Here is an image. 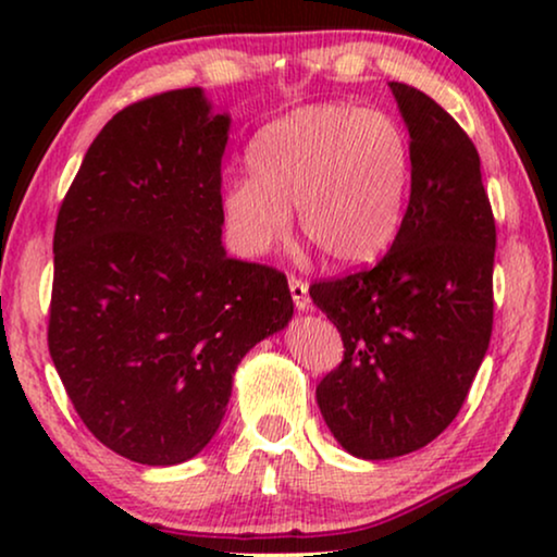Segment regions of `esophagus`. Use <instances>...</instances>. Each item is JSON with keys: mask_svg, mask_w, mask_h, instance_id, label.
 Returning a JSON list of instances; mask_svg holds the SVG:
<instances>
[{"mask_svg": "<svg viewBox=\"0 0 557 557\" xmlns=\"http://www.w3.org/2000/svg\"><path fill=\"white\" fill-rule=\"evenodd\" d=\"M288 292H292V299H294V307L299 311H307L309 309V286L304 284L301 278H288Z\"/></svg>", "mask_w": 557, "mask_h": 557, "instance_id": "34e87169", "label": "esophagus"}]
</instances>
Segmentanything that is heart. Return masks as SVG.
Listing matches in <instances>:
<instances>
[{"instance_id":"obj_1","label":"heart","mask_w":557,"mask_h":557,"mask_svg":"<svg viewBox=\"0 0 557 557\" xmlns=\"http://www.w3.org/2000/svg\"><path fill=\"white\" fill-rule=\"evenodd\" d=\"M250 174L220 193V212L243 256H265L292 231L337 269L377 261L398 238L410 193V147L391 116L314 103L271 121L248 147Z\"/></svg>"}]
</instances>
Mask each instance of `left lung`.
Wrapping results in <instances>:
<instances>
[{"mask_svg": "<svg viewBox=\"0 0 557 557\" xmlns=\"http://www.w3.org/2000/svg\"><path fill=\"white\" fill-rule=\"evenodd\" d=\"M410 134V200L375 269L311 284L345 342L317 385L337 444L383 461L431 444L459 413L492 337L497 231L476 147L441 106L391 83Z\"/></svg>", "mask_w": 557, "mask_h": 557, "instance_id": "1", "label": "left lung"}]
</instances>
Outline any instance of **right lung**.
Segmentation results:
<instances>
[{
    "instance_id": "right-lung-1",
    "label": "right lung",
    "mask_w": 557,
    "mask_h": 557,
    "mask_svg": "<svg viewBox=\"0 0 557 557\" xmlns=\"http://www.w3.org/2000/svg\"><path fill=\"white\" fill-rule=\"evenodd\" d=\"M227 132L202 88L126 106L58 212L50 357L86 429L147 467L210 444L240 360L294 314L284 273L225 253Z\"/></svg>"
}]
</instances>
